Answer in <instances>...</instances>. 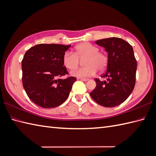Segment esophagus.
<instances>
[{
    "label": "esophagus",
    "instance_id": "34e87169",
    "mask_svg": "<svg viewBox=\"0 0 156 156\" xmlns=\"http://www.w3.org/2000/svg\"><path fill=\"white\" fill-rule=\"evenodd\" d=\"M81 80H83V81H88V80H89V79L88 78H80Z\"/></svg>",
    "mask_w": 156,
    "mask_h": 156
}]
</instances>
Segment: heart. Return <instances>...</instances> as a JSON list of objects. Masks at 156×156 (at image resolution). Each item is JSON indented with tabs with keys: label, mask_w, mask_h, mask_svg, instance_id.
I'll list each match as a JSON object with an SVG mask.
<instances>
[{
	"label": "heart",
	"mask_w": 156,
	"mask_h": 156,
	"mask_svg": "<svg viewBox=\"0 0 156 156\" xmlns=\"http://www.w3.org/2000/svg\"><path fill=\"white\" fill-rule=\"evenodd\" d=\"M86 57L84 63L85 67L80 68L71 72L74 76L83 78L90 77L95 75L97 70L100 72L106 69L108 64V58L106 54L100 52L97 46L89 42H82L75 47L74 53L66 52L62 57L64 66L68 70H74L79 65V58Z\"/></svg>",
	"instance_id": "heart-1"
}]
</instances>
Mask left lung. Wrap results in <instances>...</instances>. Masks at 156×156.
I'll return each mask as SVG.
<instances>
[{"mask_svg": "<svg viewBox=\"0 0 156 156\" xmlns=\"http://www.w3.org/2000/svg\"><path fill=\"white\" fill-rule=\"evenodd\" d=\"M108 53V64L100 81L96 78V88L90 96L104 107H115L123 103L131 94L136 84L137 62L132 46L124 40L116 37L95 42Z\"/></svg>", "mask_w": 156, "mask_h": 156, "instance_id": "obj_1", "label": "left lung"}]
</instances>
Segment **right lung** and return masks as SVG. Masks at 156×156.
<instances>
[{"label":"right lung","mask_w":156,"mask_h":156,"mask_svg":"<svg viewBox=\"0 0 156 156\" xmlns=\"http://www.w3.org/2000/svg\"><path fill=\"white\" fill-rule=\"evenodd\" d=\"M70 46L40 44L25 53L22 61L23 84L29 98L37 106L56 108L69 96L76 78H58L68 74L62 57Z\"/></svg>","instance_id":"obj_1"}]
</instances>
